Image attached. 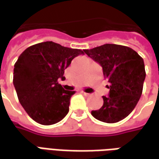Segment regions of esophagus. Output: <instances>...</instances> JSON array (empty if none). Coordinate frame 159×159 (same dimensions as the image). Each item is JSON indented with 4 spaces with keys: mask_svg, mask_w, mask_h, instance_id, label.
I'll use <instances>...</instances> for the list:
<instances>
[{
    "mask_svg": "<svg viewBox=\"0 0 159 159\" xmlns=\"http://www.w3.org/2000/svg\"><path fill=\"white\" fill-rule=\"evenodd\" d=\"M81 93H83V95H85V96H90V93H86V92H83V91H82Z\"/></svg>",
    "mask_w": 159,
    "mask_h": 159,
    "instance_id": "1",
    "label": "esophagus"
}]
</instances>
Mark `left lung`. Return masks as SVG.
<instances>
[{
  "label": "left lung",
  "instance_id": "obj_1",
  "mask_svg": "<svg viewBox=\"0 0 159 159\" xmlns=\"http://www.w3.org/2000/svg\"><path fill=\"white\" fill-rule=\"evenodd\" d=\"M84 52L101 66L110 84L108 96H102L103 106L91 114L104 123H117L132 112L141 96L146 78L143 59L132 48L117 44L84 49Z\"/></svg>",
  "mask_w": 159,
  "mask_h": 159
}]
</instances>
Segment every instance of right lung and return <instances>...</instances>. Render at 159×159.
<instances>
[{
    "instance_id": "1",
    "label": "right lung",
    "mask_w": 159,
    "mask_h": 159,
    "mask_svg": "<svg viewBox=\"0 0 159 159\" xmlns=\"http://www.w3.org/2000/svg\"><path fill=\"white\" fill-rule=\"evenodd\" d=\"M84 52L52 42L32 45L20 54L13 70V85L21 106L36 123L51 125L69 111L76 91L65 90L58 83L75 57Z\"/></svg>"
}]
</instances>
